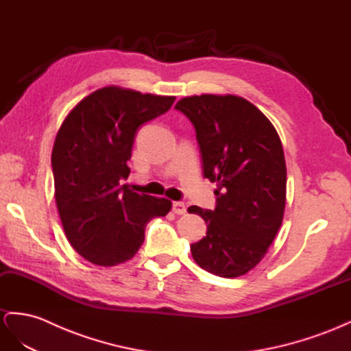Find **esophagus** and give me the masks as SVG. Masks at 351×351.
<instances>
[{"mask_svg": "<svg viewBox=\"0 0 351 351\" xmlns=\"http://www.w3.org/2000/svg\"><path fill=\"white\" fill-rule=\"evenodd\" d=\"M172 210H173L175 214H178V216H180V214H185V213H186V206L184 204V202L176 201V202H173Z\"/></svg>", "mask_w": 351, "mask_h": 351, "instance_id": "34e87169", "label": "esophagus"}]
</instances>
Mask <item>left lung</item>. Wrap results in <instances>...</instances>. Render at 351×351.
Here are the masks:
<instances>
[{"mask_svg": "<svg viewBox=\"0 0 351 351\" xmlns=\"http://www.w3.org/2000/svg\"><path fill=\"white\" fill-rule=\"evenodd\" d=\"M175 109L194 125L202 173L217 184L216 208H188L207 224V234L191 245L192 258L219 277L243 276L264 258L282 221L287 172L281 140L263 112L239 96L184 97Z\"/></svg>", "mask_w": 351, "mask_h": 351, "instance_id": "8db88e82", "label": "left lung"}]
</instances>
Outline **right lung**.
I'll return each mask as SVG.
<instances>
[{
	"mask_svg": "<svg viewBox=\"0 0 351 351\" xmlns=\"http://www.w3.org/2000/svg\"><path fill=\"white\" fill-rule=\"evenodd\" d=\"M175 96L143 95L108 86L74 106L52 149L55 201L66 239L87 261L112 267L128 261L144 242L145 226L172 202L137 194L127 185L135 132L165 114Z\"/></svg>",
	"mask_w": 351,
	"mask_h": 351,
	"instance_id": "1",
	"label": "right lung"
}]
</instances>
